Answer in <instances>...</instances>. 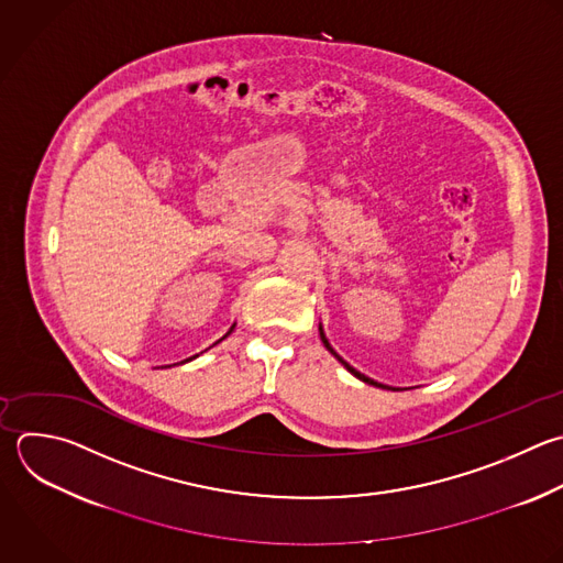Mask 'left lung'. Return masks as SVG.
<instances>
[{
	"instance_id": "8db88e82",
	"label": "left lung",
	"mask_w": 563,
	"mask_h": 563,
	"mask_svg": "<svg viewBox=\"0 0 563 563\" xmlns=\"http://www.w3.org/2000/svg\"><path fill=\"white\" fill-rule=\"evenodd\" d=\"M319 334H321V341H323V345H325V350H328V352H330V354H332V356H334V358H336V361H339V363H341V365H343V367H345V369H347V372H350V374H352V376H356V378H358V380H363V383H367V385H374V387H380V389H396V387H389V385H383V383H376V380H372V378H369V376H365V374H361V372H358V369H354V367H352V365H350V363H345V361H343V358H341V356H339V354H336V352H334V347H332V345H330V341H328V339H325V332H323V325H321V323H319Z\"/></svg>"
}]
</instances>
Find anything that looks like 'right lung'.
Returning <instances> with one entry per match:
<instances>
[{
	"label": "right lung",
	"mask_w": 563,
	"mask_h": 563,
	"mask_svg": "<svg viewBox=\"0 0 563 563\" xmlns=\"http://www.w3.org/2000/svg\"><path fill=\"white\" fill-rule=\"evenodd\" d=\"M233 330H235V323H233V325H231V330H229V332H227V334H224V336H222V339H220V341H224V339H227V336H229V334H231V332H233ZM220 341H216V343H213V345H218V343H220ZM213 345H211V347H213ZM205 352H207V350H205ZM200 354H202V352H200ZM200 354H194V356H189V358H185V361H180V365H185V363H189V361H194V358H198V356H200ZM174 365H178V363H174ZM165 367H172V365H165Z\"/></svg>",
	"instance_id": "obj_1"
}]
</instances>
